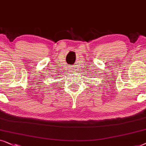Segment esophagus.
Wrapping results in <instances>:
<instances>
[{
	"label": "esophagus",
	"mask_w": 146,
	"mask_h": 146,
	"mask_svg": "<svg viewBox=\"0 0 146 146\" xmlns=\"http://www.w3.org/2000/svg\"><path fill=\"white\" fill-rule=\"evenodd\" d=\"M72 69H73V68H71V70H72Z\"/></svg>",
	"instance_id": "obj_1"
}]
</instances>
